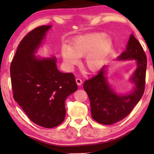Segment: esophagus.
I'll list each match as a JSON object with an SVG mask.
<instances>
[{
    "label": "esophagus",
    "instance_id": "obj_1",
    "mask_svg": "<svg viewBox=\"0 0 154 154\" xmlns=\"http://www.w3.org/2000/svg\"><path fill=\"white\" fill-rule=\"evenodd\" d=\"M76 83H77V84L78 85H81L82 84V83H83V82H82V80L81 79H79V78H77L76 79Z\"/></svg>",
    "mask_w": 154,
    "mask_h": 154
}]
</instances>
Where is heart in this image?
I'll return each mask as SVG.
<instances>
[{
	"label": "heart",
	"instance_id": "b5f03b06",
	"mask_svg": "<svg viewBox=\"0 0 154 154\" xmlns=\"http://www.w3.org/2000/svg\"><path fill=\"white\" fill-rule=\"evenodd\" d=\"M113 48V41L106 34L96 33L76 38L70 47L64 45L62 56L64 62L70 67L79 63V58L85 56V67L95 72L103 66Z\"/></svg>",
	"mask_w": 154,
	"mask_h": 154
}]
</instances>
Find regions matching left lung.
Segmentation results:
<instances>
[{"label":"left lung","mask_w":154,"mask_h":154,"mask_svg":"<svg viewBox=\"0 0 154 154\" xmlns=\"http://www.w3.org/2000/svg\"><path fill=\"white\" fill-rule=\"evenodd\" d=\"M117 60H137V69L130 79L135 85L131 92L119 95L112 89L105 77L106 65L103 66L96 76L83 83V88L90 98L92 118L101 124L111 125L126 118L144 93L147 57L141 45L132 34L126 50Z\"/></svg>","instance_id":"obj_1"}]
</instances>
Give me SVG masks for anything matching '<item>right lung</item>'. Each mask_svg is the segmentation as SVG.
<instances>
[{
  "label": "right lung",
  "mask_w": 154,
  "mask_h": 154,
  "mask_svg": "<svg viewBox=\"0 0 154 154\" xmlns=\"http://www.w3.org/2000/svg\"><path fill=\"white\" fill-rule=\"evenodd\" d=\"M51 26L30 31L20 41L10 66L14 100L34 123L56 127L65 118V100L77 90L72 73H63L56 57L39 58L35 54Z\"/></svg>",
  "instance_id": "add662e5"
}]
</instances>
